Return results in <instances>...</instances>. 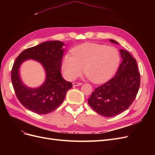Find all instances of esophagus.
<instances>
[{
    "label": "esophagus",
    "mask_w": 155,
    "mask_h": 155,
    "mask_svg": "<svg viewBox=\"0 0 155 155\" xmlns=\"http://www.w3.org/2000/svg\"><path fill=\"white\" fill-rule=\"evenodd\" d=\"M73 86L74 87H78V86H81L82 85L81 83H78V82H74L72 83Z\"/></svg>",
    "instance_id": "1"
}]
</instances>
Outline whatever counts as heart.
Listing matches in <instances>:
<instances>
[{"instance_id": "b5f03b06", "label": "heart", "mask_w": 155, "mask_h": 155, "mask_svg": "<svg viewBox=\"0 0 155 155\" xmlns=\"http://www.w3.org/2000/svg\"><path fill=\"white\" fill-rule=\"evenodd\" d=\"M72 55H64L61 70L65 78L74 80L83 71L86 78L95 83L107 81L113 76L120 63L119 51L104 45L87 43L71 50Z\"/></svg>"}]
</instances>
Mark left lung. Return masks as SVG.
Here are the masks:
<instances>
[{
    "label": "left lung",
    "instance_id": "left-lung-1",
    "mask_svg": "<svg viewBox=\"0 0 155 155\" xmlns=\"http://www.w3.org/2000/svg\"><path fill=\"white\" fill-rule=\"evenodd\" d=\"M110 42L119 45L110 39ZM122 59L115 76L96 88L88 100V104L97 114L112 117L127 110L133 104L139 90L140 75L137 62L127 51L120 50Z\"/></svg>",
    "mask_w": 155,
    "mask_h": 155
}]
</instances>
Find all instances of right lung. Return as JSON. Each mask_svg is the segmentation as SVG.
Returning a JSON list of instances; mask_svg holds the SVG:
<instances>
[{"mask_svg": "<svg viewBox=\"0 0 155 155\" xmlns=\"http://www.w3.org/2000/svg\"><path fill=\"white\" fill-rule=\"evenodd\" d=\"M64 45L59 41L45 42L22 51L16 59L12 70V85L18 100L27 109L39 114L50 113L62 104L72 87L61 74ZM28 59L41 63L46 74L44 83L37 88L26 86L20 78V65Z\"/></svg>", "mask_w": 155, "mask_h": 155, "instance_id": "right-lung-1", "label": "right lung"}]
</instances>
